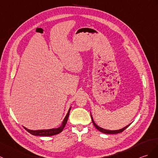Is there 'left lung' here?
I'll use <instances>...</instances> for the list:
<instances>
[{
	"mask_svg": "<svg viewBox=\"0 0 158 158\" xmlns=\"http://www.w3.org/2000/svg\"><path fill=\"white\" fill-rule=\"evenodd\" d=\"M91 120H92V123H93V124H94V127L96 128V129L98 130V131H100V132H102V133H106V134H117V133H122L123 131H124V130H125L127 128L129 127L130 124H129V125H127V127H124L123 129H120V130H116V131H109V130H106V129H102V128H101V127H98L97 124L94 123V120H93V118H92V116H91Z\"/></svg>",
	"mask_w": 158,
	"mask_h": 158,
	"instance_id": "1",
	"label": "left lung"
}]
</instances>
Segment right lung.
Instances as JSON below:
<instances>
[{"mask_svg": "<svg viewBox=\"0 0 158 158\" xmlns=\"http://www.w3.org/2000/svg\"><path fill=\"white\" fill-rule=\"evenodd\" d=\"M71 110V108H69V112L67 113V116H65V118L63 120V122L62 123V125L57 128V129H48V130H38V131H32V130H29L27 129V128H25V129L27 131H28L29 133L33 135H36V136H52V135H57L58 133H61L64 128L66 124L67 123L68 118L69 116V112H70Z\"/></svg>", "mask_w": 158, "mask_h": 158, "instance_id": "obj_1", "label": "right lung"}]
</instances>
